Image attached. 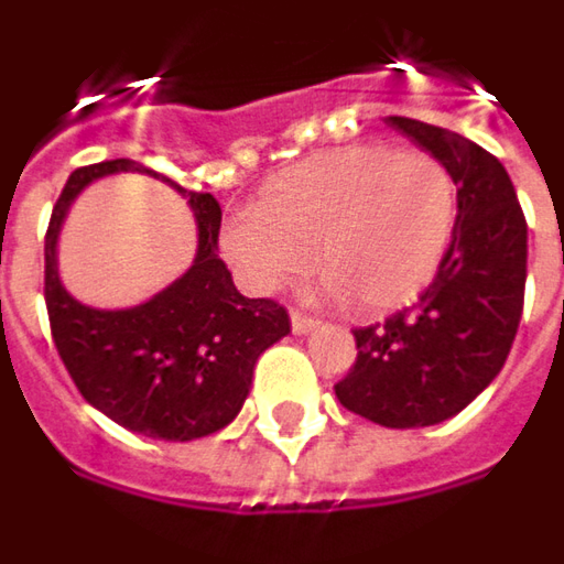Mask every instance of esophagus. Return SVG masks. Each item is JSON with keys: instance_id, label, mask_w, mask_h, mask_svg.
<instances>
[{"instance_id": "1", "label": "esophagus", "mask_w": 564, "mask_h": 564, "mask_svg": "<svg viewBox=\"0 0 564 564\" xmlns=\"http://www.w3.org/2000/svg\"><path fill=\"white\" fill-rule=\"evenodd\" d=\"M290 323H293V333H299V336H305V333H311V329H317V321L311 317V314H302V311H290Z\"/></svg>"}]
</instances>
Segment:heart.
<instances>
[{"label": "heart", "mask_w": 564, "mask_h": 564, "mask_svg": "<svg viewBox=\"0 0 564 564\" xmlns=\"http://www.w3.org/2000/svg\"><path fill=\"white\" fill-rule=\"evenodd\" d=\"M458 226V183L431 152L388 143L326 149L278 173L231 214L223 250L253 293H278L314 265L354 314L412 302L436 278Z\"/></svg>", "instance_id": "obj_1"}]
</instances>
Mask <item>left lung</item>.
I'll return each mask as SVG.
<instances>
[{"label":"left lung","mask_w":564,"mask_h":564,"mask_svg":"<svg viewBox=\"0 0 564 564\" xmlns=\"http://www.w3.org/2000/svg\"><path fill=\"white\" fill-rule=\"evenodd\" d=\"M388 124L446 164L458 183V226L443 265L412 308L354 329L357 360L336 384L338 403L381 427H427L486 391L513 348L529 226L503 164L436 124Z\"/></svg>","instance_id":"1"}]
</instances>
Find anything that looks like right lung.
<instances>
[{
	"mask_svg": "<svg viewBox=\"0 0 564 564\" xmlns=\"http://www.w3.org/2000/svg\"><path fill=\"white\" fill-rule=\"evenodd\" d=\"M118 170L161 175L131 159L88 164L73 171L51 210L45 235L51 338L78 393L106 419L171 443L210 436L241 412L256 360L290 333V314L274 299L238 293L231 271L216 256L223 226L219 200L210 192H186L183 186L177 187L199 219L196 265L137 310L97 312L76 303L56 278L53 253L59 223L90 178Z\"/></svg>",
	"mask_w": 564,
	"mask_h": 564,
	"instance_id": "right-lung-1",
	"label": "right lung"
}]
</instances>
